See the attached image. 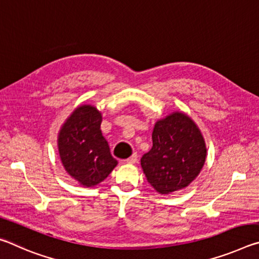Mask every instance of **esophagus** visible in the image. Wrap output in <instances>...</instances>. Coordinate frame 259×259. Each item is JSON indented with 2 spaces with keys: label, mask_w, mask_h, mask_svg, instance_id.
Returning a JSON list of instances; mask_svg holds the SVG:
<instances>
[{
  "label": "esophagus",
  "mask_w": 259,
  "mask_h": 259,
  "mask_svg": "<svg viewBox=\"0 0 259 259\" xmlns=\"http://www.w3.org/2000/svg\"><path fill=\"white\" fill-rule=\"evenodd\" d=\"M138 161V155H137V153H134L133 155H131L128 160H126V163H129V164H134V163H136V162Z\"/></svg>",
  "instance_id": "esophagus-1"
}]
</instances>
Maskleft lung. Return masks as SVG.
<instances>
[{"instance_id":"1","label":"left lung","mask_w":259,"mask_h":259,"mask_svg":"<svg viewBox=\"0 0 259 259\" xmlns=\"http://www.w3.org/2000/svg\"><path fill=\"white\" fill-rule=\"evenodd\" d=\"M153 146L140 164L147 182L160 194L187 187L202 170L207 146L199 126L187 114L174 112L155 122Z\"/></svg>"}]
</instances>
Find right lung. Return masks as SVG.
Returning <instances> with one entry per match:
<instances>
[{
  "label": "right lung",
  "instance_id": "right-lung-1",
  "mask_svg": "<svg viewBox=\"0 0 259 259\" xmlns=\"http://www.w3.org/2000/svg\"><path fill=\"white\" fill-rule=\"evenodd\" d=\"M102 120V113L93 105H80L58 134L57 145L61 163L83 187L98 185L117 164L100 130Z\"/></svg>",
  "mask_w": 259,
  "mask_h": 259
}]
</instances>
